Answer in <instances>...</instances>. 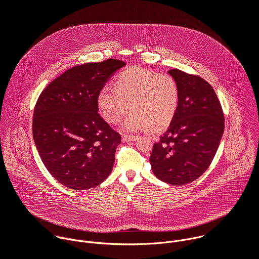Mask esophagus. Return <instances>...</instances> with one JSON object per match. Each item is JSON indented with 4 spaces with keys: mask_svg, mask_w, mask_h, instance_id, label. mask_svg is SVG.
<instances>
[{
    "mask_svg": "<svg viewBox=\"0 0 259 259\" xmlns=\"http://www.w3.org/2000/svg\"><path fill=\"white\" fill-rule=\"evenodd\" d=\"M138 139V136H133V135H123L122 137V140L124 142H127V141H135Z\"/></svg>",
    "mask_w": 259,
    "mask_h": 259,
    "instance_id": "1",
    "label": "esophagus"
}]
</instances>
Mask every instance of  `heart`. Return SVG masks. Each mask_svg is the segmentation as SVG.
<instances>
[{
    "instance_id": "obj_1",
    "label": "heart",
    "mask_w": 259,
    "mask_h": 259,
    "mask_svg": "<svg viewBox=\"0 0 259 259\" xmlns=\"http://www.w3.org/2000/svg\"><path fill=\"white\" fill-rule=\"evenodd\" d=\"M179 104V89L175 80L164 73L132 67L116 79L115 88L103 87L97 96L101 116L116 124L128 113L124 131L149 128L153 132L166 129L173 121Z\"/></svg>"
}]
</instances>
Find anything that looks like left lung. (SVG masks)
<instances>
[{
    "mask_svg": "<svg viewBox=\"0 0 259 259\" xmlns=\"http://www.w3.org/2000/svg\"><path fill=\"white\" fill-rule=\"evenodd\" d=\"M179 89L176 115L150 158L160 180L183 186L210 166L225 130V117L215 91L202 78L177 68L168 71Z\"/></svg>",
    "mask_w": 259,
    "mask_h": 259,
    "instance_id": "left-lung-1",
    "label": "left lung"
}]
</instances>
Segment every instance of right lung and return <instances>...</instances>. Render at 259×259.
I'll list each match as a JSON object with an SVG mask.
<instances>
[{
	"mask_svg": "<svg viewBox=\"0 0 259 259\" xmlns=\"http://www.w3.org/2000/svg\"><path fill=\"white\" fill-rule=\"evenodd\" d=\"M126 63L107 59L76 65L53 80L35 103L32 136L42 162L64 187H97L113 170L121 136L99 116L97 96Z\"/></svg>",
	"mask_w": 259,
	"mask_h": 259,
	"instance_id": "obj_1",
	"label": "right lung"
}]
</instances>
